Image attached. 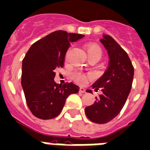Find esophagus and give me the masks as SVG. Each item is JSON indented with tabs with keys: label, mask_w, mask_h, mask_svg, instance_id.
<instances>
[{
	"label": "esophagus",
	"mask_w": 150,
	"mask_h": 150,
	"mask_svg": "<svg viewBox=\"0 0 150 150\" xmlns=\"http://www.w3.org/2000/svg\"><path fill=\"white\" fill-rule=\"evenodd\" d=\"M80 92H81V93H84V92H85V89H84V88H82V87H81L80 88Z\"/></svg>",
	"instance_id": "obj_1"
}]
</instances>
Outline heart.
<instances>
[{"instance_id": "b5f03b06", "label": "heart", "mask_w": 150, "mask_h": 150, "mask_svg": "<svg viewBox=\"0 0 150 150\" xmlns=\"http://www.w3.org/2000/svg\"><path fill=\"white\" fill-rule=\"evenodd\" d=\"M85 51H86L87 56H97L98 58H100L102 55V50L97 45H88L85 47ZM72 78L76 83L83 84L86 83L87 80L89 78V76L79 73V72H75L72 74Z\"/></svg>"}]
</instances>
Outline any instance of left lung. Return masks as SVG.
Listing matches in <instances>:
<instances>
[{
  "mask_svg": "<svg viewBox=\"0 0 150 150\" xmlns=\"http://www.w3.org/2000/svg\"><path fill=\"white\" fill-rule=\"evenodd\" d=\"M100 41L108 51L109 65L92 85L95 91L100 88L102 94L84 112L90 121L103 124L115 118L123 108L132 86L134 67L126 51L110 35H103ZM86 92L92 93L90 89Z\"/></svg>",
  "mask_w": 150,
  "mask_h": 150,
  "instance_id": "1",
  "label": "left lung"
}]
</instances>
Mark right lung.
Instances as JSON below:
<instances>
[{
    "label": "right lung",
    "mask_w": 150,
    "mask_h": 150,
    "mask_svg": "<svg viewBox=\"0 0 150 150\" xmlns=\"http://www.w3.org/2000/svg\"><path fill=\"white\" fill-rule=\"evenodd\" d=\"M83 37L80 34L56 31L29 48L22 62L21 85L34 116L40 119H54L62 111L66 98L79 92L80 88L72 82L61 85L54 79L55 69L63 67L71 42Z\"/></svg>",
    "instance_id": "obj_1"
}]
</instances>
